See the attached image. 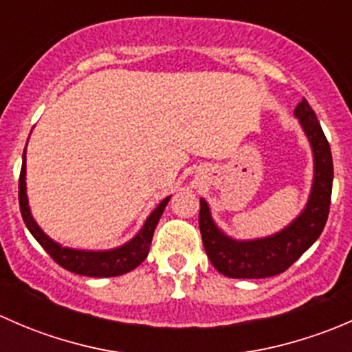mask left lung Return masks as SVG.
Listing matches in <instances>:
<instances>
[{
    "instance_id": "8db88e82",
    "label": "left lung",
    "mask_w": 352,
    "mask_h": 352,
    "mask_svg": "<svg viewBox=\"0 0 352 352\" xmlns=\"http://www.w3.org/2000/svg\"><path fill=\"white\" fill-rule=\"evenodd\" d=\"M314 153V182L303 211L278 233L262 239L236 240L214 223L206 199L201 197L199 228L209 261L223 276L262 279L281 274L298 261L324 232L332 194L333 165L329 141L307 100L294 109Z\"/></svg>"
}]
</instances>
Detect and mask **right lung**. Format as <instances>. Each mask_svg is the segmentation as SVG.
<instances>
[{
  "mask_svg": "<svg viewBox=\"0 0 352 352\" xmlns=\"http://www.w3.org/2000/svg\"><path fill=\"white\" fill-rule=\"evenodd\" d=\"M25 153H27V150H23L22 172H20L19 184L20 211H22V218L28 232L42 245V248L54 258V262H58L61 267L74 272V274L88 276V278H113V276H122L126 272L133 271L148 257L155 228L172 196L163 199L150 212L140 232L129 242L120 245V247L110 248V250H80V248L63 247L61 243L54 242L51 236L45 235L44 230L37 225V221L32 216L27 197V182H25V175H27Z\"/></svg>",
  "mask_w": 352,
  "mask_h": 352,
  "instance_id": "add662e5",
  "label": "right lung"
}]
</instances>
